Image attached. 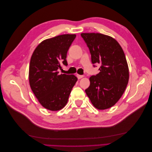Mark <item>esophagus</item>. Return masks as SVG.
<instances>
[{
	"label": "esophagus",
	"mask_w": 152,
	"mask_h": 152,
	"mask_svg": "<svg viewBox=\"0 0 152 152\" xmlns=\"http://www.w3.org/2000/svg\"><path fill=\"white\" fill-rule=\"evenodd\" d=\"M76 76H77V78H78L79 80L80 79H81V78H83V76H83V75H80V74H77V75H76Z\"/></svg>",
	"instance_id": "34e87169"
}]
</instances>
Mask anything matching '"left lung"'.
<instances>
[{
	"label": "left lung",
	"instance_id": "8db88e82",
	"mask_svg": "<svg viewBox=\"0 0 152 152\" xmlns=\"http://www.w3.org/2000/svg\"><path fill=\"white\" fill-rule=\"evenodd\" d=\"M81 36L89 48L92 63L101 64L99 73L89 78L86 94L98 110L111 108L124 94L129 78L124 51L117 40L108 35L86 33Z\"/></svg>",
	"mask_w": 152,
	"mask_h": 152
}]
</instances>
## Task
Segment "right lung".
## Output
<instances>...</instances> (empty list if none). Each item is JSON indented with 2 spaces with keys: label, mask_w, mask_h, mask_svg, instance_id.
I'll list each match as a JSON object with an SVG mask.
<instances>
[{
  "label": "right lung",
  "mask_w": 152,
  "mask_h": 152,
  "mask_svg": "<svg viewBox=\"0 0 152 152\" xmlns=\"http://www.w3.org/2000/svg\"><path fill=\"white\" fill-rule=\"evenodd\" d=\"M76 34H62L43 40L32 55L28 80L38 102L51 111L63 108L78 80L76 77L59 74L61 64L67 65L66 53Z\"/></svg>",
  "instance_id": "obj_1"
}]
</instances>
